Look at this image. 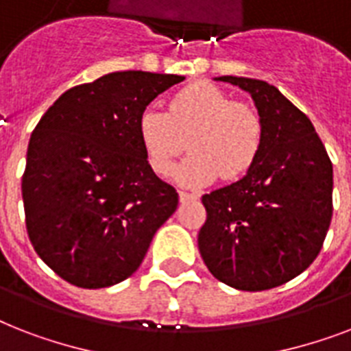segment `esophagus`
<instances>
[{"label":"esophagus","mask_w":351,"mask_h":351,"mask_svg":"<svg viewBox=\"0 0 351 351\" xmlns=\"http://www.w3.org/2000/svg\"><path fill=\"white\" fill-rule=\"evenodd\" d=\"M178 197H180V202H187V200H197L198 195L187 191H178Z\"/></svg>","instance_id":"1"}]
</instances>
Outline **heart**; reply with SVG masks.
Instances as JSON below:
<instances>
[{"instance_id":"obj_1","label":"heart","mask_w":351,"mask_h":351,"mask_svg":"<svg viewBox=\"0 0 351 351\" xmlns=\"http://www.w3.org/2000/svg\"><path fill=\"white\" fill-rule=\"evenodd\" d=\"M138 140L158 176H169L189 147L191 156L176 176L184 186L202 187L219 175L239 180L255 165L264 123L253 106L233 100L217 85L197 82L171 96L167 112L145 109L138 118Z\"/></svg>"}]
</instances>
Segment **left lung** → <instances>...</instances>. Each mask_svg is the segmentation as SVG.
Instances as JSON below:
<instances>
[{"label":"left lung","instance_id":"1","mask_svg":"<svg viewBox=\"0 0 351 351\" xmlns=\"http://www.w3.org/2000/svg\"><path fill=\"white\" fill-rule=\"evenodd\" d=\"M255 100L264 142L255 165L204 195L198 250L213 277L242 291L277 288L321 251L333 213V165L315 127L273 85L220 76Z\"/></svg>","mask_w":351,"mask_h":351}]
</instances>
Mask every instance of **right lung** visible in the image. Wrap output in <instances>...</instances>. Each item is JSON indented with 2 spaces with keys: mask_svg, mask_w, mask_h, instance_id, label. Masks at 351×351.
<instances>
[{
  "mask_svg": "<svg viewBox=\"0 0 351 351\" xmlns=\"http://www.w3.org/2000/svg\"><path fill=\"white\" fill-rule=\"evenodd\" d=\"M184 76L111 73L58 98L32 131L21 178L25 224L40 258L69 284L131 277L178 193L149 167L138 118Z\"/></svg>",
  "mask_w": 351,
  "mask_h": 351,
  "instance_id": "1",
  "label": "right lung"
}]
</instances>
